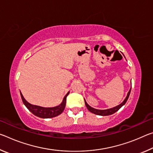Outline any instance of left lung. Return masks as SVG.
Returning <instances> with one entry per match:
<instances>
[{"label":"left lung","mask_w":153,"mask_h":153,"mask_svg":"<svg viewBox=\"0 0 153 153\" xmlns=\"http://www.w3.org/2000/svg\"><path fill=\"white\" fill-rule=\"evenodd\" d=\"M130 92H131V88L130 90H129V92L128 93V94H127V97L125 98V100H123V101L121 103L120 105H119L117 106H116V107H113V108H108V109H105V110H98V109H96V108H94L90 107V105H88V104L86 102V100L84 99V102H85V105H86V107L88 109L89 111L90 112L96 114V115H102V116H107V115H112V114L115 113V112H117V111L120 109V108L123 106L124 105L126 104V102H127V100H128V98H129V94H130Z\"/></svg>","instance_id":"8db88e82"}]
</instances>
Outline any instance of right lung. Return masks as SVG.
I'll return each mask as SVG.
<instances>
[{
  "mask_svg": "<svg viewBox=\"0 0 153 153\" xmlns=\"http://www.w3.org/2000/svg\"><path fill=\"white\" fill-rule=\"evenodd\" d=\"M69 93V92L67 93L65 96L63 101H62L61 105H59V106H56V107H55L45 108V107H40V106L33 105L30 104V103L28 102L27 100L25 99L24 97H23L22 92H20L22 101L24 102V104L25 105V107L28 108V110L31 111V112H32L34 115L37 116L38 117L44 118V119L55 117L63 113V111L65 109V107L66 98L67 96H68Z\"/></svg>",
  "mask_w": 153,
  "mask_h": 153,
  "instance_id": "1",
  "label": "right lung"
}]
</instances>
